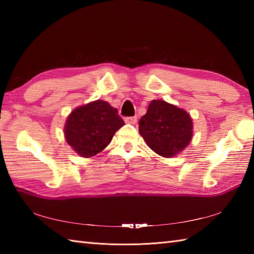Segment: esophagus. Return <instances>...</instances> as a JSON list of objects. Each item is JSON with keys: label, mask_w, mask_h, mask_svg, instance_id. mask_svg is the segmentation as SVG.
Listing matches in <instances>:
<instances>
[{"label": "esophagus", "mask_w": 254, "mask_h": 254, "mask_svg": "<svg viewBox=\"0 0 254 254\" xmlns=\"http://www.w3.org/2000/svg\"><path fill=\"white\" fill-rule=\"evenodd\" d=\"M124 121H126L128 124H135L136 121H137V118L136 117H127V118L124 119Z\"/></svg>", "instance_id": "1"}]
</instances>
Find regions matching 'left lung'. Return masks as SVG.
I'll use <instances>...</instances> for the list:
<instances>
[{
    "instance_id": "left-lung-1",
    "label": "left lung",
    "mask_w": 254,
    "mask_h": 254,
    "mask_svg": "<svg viewBox=\"0 0 254 254\" xmlns=\"http://www.w3.org/2000/svg\"><path fill=\"white\" fill-rule=\"evenodd\" d=\"M138 124L139 134L149 148L166 158L181 153L193 135L190 115L165 100L150 101Z\"/></svg>"
}]
</instances>
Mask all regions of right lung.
Listing matches in <instances>:
<instances>
[{
	"mask_svg": "<svg viewBox=\"0 0 254 254\" xmlns=\"http://www.w3.org/2000/svg\"><path fill=\"white\" fill-rule=\"evenodd\" d=\"M123 126L124 121L116 108L107 101L96 100L77 107L69 113L64 135L75 152L88 158L104 150Z\"/></svg>",
	"mask_w": 254,
	"mask_h": 254,
	"instance_id": "add662e5",
	"label": "right lung"
}]
</instances>
